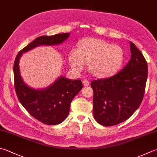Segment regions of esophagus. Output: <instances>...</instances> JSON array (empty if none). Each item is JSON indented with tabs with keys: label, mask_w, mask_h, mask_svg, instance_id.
I'll return each instance as SVG.
<instances>
[{
	"label": "esophagus",
	"mask_w": 157,
	"mask_h": 157,
	"mask_svg": "<svg viewBox=\"0 0 157 157\" xmlns=\"http://www.w3.org/2000/svg\"><path fill=\"white\" fill-rule=\"evenodd\" d=\"M82 83H83L85 86H87V85H90V81L87 79H84L82 80Z\"/></svg>",
	"instance_id": "esophagus-1"
}]
</instances>
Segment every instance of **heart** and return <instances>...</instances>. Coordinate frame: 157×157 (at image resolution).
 I'll return each mask as SVG.
<instances>
[{
	"instance_id": "1",
	"label": "heart",
	"mask_w": 157,
	"mask_h": 157,
	"mask_svg": "<svg viewBox=\"0 0 157 157\" xmlns=\"http://www.w3.org/2000/svg\"><path fill=\"white\" fill-rule=\"evenodd\" d=\"M124 55L117 45H111L97 38H86L80 41L78 49H72L69 54V62L74 69L81 70L85 63L97 78H105L115 75L122 67Z\"/></svg>"
}]
</instances>
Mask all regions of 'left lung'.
<instances>
[{
  "label": "left lung",
  "mask_w": 157,
  "mask_h": 157,
  "mask_svg": "<svg viewBox=\"0 0 157 157\" xmlns=\"http://www.w3.org/2000/svg\"><path fill=\"white\" fill-rule=\"evenodd\" d=\"M131 59L116 75L91 82L94 90V116L105 126L128 120L142 102L147 77V63L135 44L130 42Z\"/></svg>",
  "instance_id": "1"
}]
</instances>
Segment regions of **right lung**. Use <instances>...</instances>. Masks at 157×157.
<instances>
[{"label":"right lung","instance_id":"add662e5","mask_svg":"<svg viewBox=\"0 0 157 157\" xmlns=\"http://www.w3.org/2000/svg\"><path fill=\"white\" fill-rule=\"evenodd\" d=\"M69 36L70 33H66L38 37L17 53L15 59L14 85L17 98L33 117L48 125L59 124L66 119L71 102L82 90V82L81 80H70L61 76L46 89L35 90L26 85L20 76V57L23 52L38 46L59 44Z\"/></svg>","mask_w":157,"mask_h":157}]
</instances>
